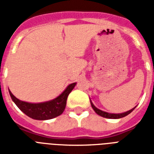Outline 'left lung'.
Instances as JSON below:
<instances>
[{
    "label": "left lung",
    "mask_w": 154,
    "mask_h": 154,
    "mask_svg": "<svg viewBox=\"0 0 154 154\" xmlns=\"http://www.w3.org/2000/svg\"><path fill=\"white\" fill-rule=\"evenodd\" d=\"M90 103H91V105H92V108L94 109V110L95 112L97 113L98 115L101 116L103 117H105V118H110V119H118V118H122V117H124L125 116H127L128 114H129L130 112L134 109H132L129 110V111H127L125 112H122V113H109V112H104L102 110H100L99 109H97V107H95L94 105V104L91 102L90 101Z\"/></svg>",
    "instance_id": "left-lung-1"
}]
</instances>
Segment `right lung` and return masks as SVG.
Masks as SVG:
<instances>
[{
  "instance_id": "obj_1",
  "label": "right lung",
  "mask_w": 154,
  "mask_h": 154,
  "mask_svg": "<svg viewBox=\"0 0 154 154\" xmlns=\"http://www.w3.org/2000/svg\"><path fill=\"white\" fill-rule=\"evenodd\" d=\"M75 85L76 83L70 84L60 96H58L57 98L53 99L52 101L37 104L20 101L19 99L13 96L10 91L9 94L17 106L28 117L35 120H49L57 117L64 112L68 96Z\"/></svg>"
}]
</instances>
